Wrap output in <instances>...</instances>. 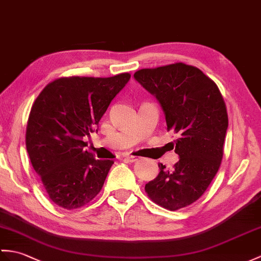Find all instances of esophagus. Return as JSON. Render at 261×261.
Segmentation results:
<instances>
[{
  "label": "esophagus",
  "instance_id": "obj_1",
  "mask_svg": "<svg viewBox=\"0 0 261 261\" xmlns=\"http://www.w3.org/2000/svg\"><path fill=\"white\" fill-rule=\"evenodd\" d=\"M126 159H128L130 162H136V161H138L139 159H140V156H136V155L128 154V155H126Z\"/></svg>",
  "mask_w": 261,
  "mask_h": 261
}]
</instances>
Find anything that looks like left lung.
I'll return each mask as SVG.
<instances>
[{"label": "left lung", "mask_w": 261, "mask_h": 261, "mask_svg": "<svg viewBox=\"0 0 261 261\" xmlns=\"http://www.w3.org/2000/svg\"><path fill=\"white\" fill-rule=\"evenodd\" d=\"M135 79L161 105L167 130L178 136L171 143L180 158L171 170L159 163L158 177L144 190L168 210L185 208L203 195L219 170L228 128L225 100L209 76L182 62L141 69Z\"/></svg>", "instance_id": "left-lung-1"}]
</instances>
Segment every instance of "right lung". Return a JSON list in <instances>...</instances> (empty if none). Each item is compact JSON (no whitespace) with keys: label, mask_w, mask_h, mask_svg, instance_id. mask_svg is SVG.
Wrapping results in <instances>:
<instances>
[{"label":"right lung","mask_w":261,"mask_h":261,"mask_svg":"<svg viewBox=\"0 0 261 261\" xmlns=\"http://www.w3.org/2000/svg\"><path fill=\"white\" fill-rule=\"evenodd\" d=\"M130 77H59L35 99L27 125V150L48 198L59 207L81 208L101 191L114 161L96 159L84 150L83 137L96 130Z\"/></svg>","instance_id":"add662e5"}]
</instances>
